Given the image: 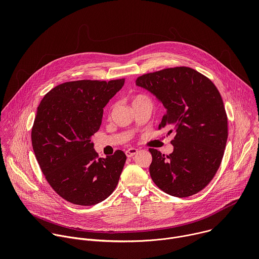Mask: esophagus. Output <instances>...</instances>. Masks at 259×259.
<instances>
[{"label":"esophagus","mask_w":259,"mask_h":259,"mask_svg":"<svg viewBox=\"0 0 259 259\" xmlns=\"http://www.w3.org/2000/svg\"><path fill=\"white\" fill-rule=\"evenodd\" d=\"M137 153H138V150H137V149H134V147H131V149H128V150L125 152V154H126V156H127L128 158L133 157V156L136 155Z\"/></svg>","instance_id":"1"}]
</instances>
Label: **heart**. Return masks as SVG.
Returning a JSON list of instances; mask_svg holds the SVG:
<instances>
[{"label": "heart", "instance_id": "obj_1", "mask_svg": "<svg viewBox=\"0 0 259 259\" xmlns=\"http://www.w3.org/2000/svg\"><path fill=\"white\" fill-rule=\"evenodd\" d=\"M142 98H145V96H143V95H136V96H134V97H133V100H132V102H134V101H137V100H139V99H142Z\"/></svg>", "mask_w": 259, "mask_h": 259}]
</instances>
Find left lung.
Returning a JSON list of instances; mask_svg holds the SVG:
<instances>
[{
  "label": "left lung",
  "instance_id": "1",
  "mask_svg": "<svg viewBox=\"0 0 259 259\" xmlns=\"http://www.w3.org/2000/svg\"><path fill=\"white\" fill-rule=\"evenodd\" d=\"M135 84L161 100L167 112L159 130L168 127L174 133L172 154L149 149L153 181L174 197L199 193L216 174L228 140V116L219 91L210 79L188 66L144 73Z\"/></svg>",
  "mask_w": 259,
  "mask_h": 259
}]
</instances>
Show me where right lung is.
I'll use <instances>...</instances> for the list:
<instances>
[{
	"label": "right lung",
	"instance_id": "1",
	"mask_svg": "<svg viewBox=\"0 0 259 259\" xmlns=\"http://www.w3.org/2000/svg\"><path fill=\"white\" fill-rule=\"evenodd\" d=\"M125 79L62 83L42 99L31 128V144L51 188L69 203L91 206L112 194L126 162L123 151L101 159L91 136L101 125L103 107Z\"/></svg>",
	"mask_w": 259,
	"mask_h": 259
}]
</instances>
